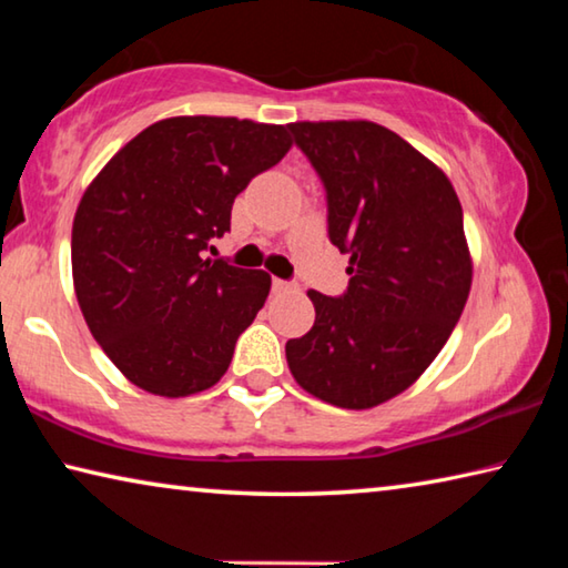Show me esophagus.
Wrapping results in <instances>:
<instances>
[{"label": "esophagus", "instance_id": "obj_1", "mask_svg": "<svg viewBox=\"0 0 568 568\" xmlns=\"http://www.w3.org/2000/svg\"><path fill=\"white\" fill-rule=\"evenodd\" d=\"M273 291H275V293H293V291H297V283L281 281V277H275V281H273Z\"/></svg>", "mask_w": 568, "mask_h": 568}]
</instances>
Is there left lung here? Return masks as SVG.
Masks as SVG:
<instances>
[{"mask_svg":"<svg viewBox=\"0 0 568 568\" xmlns=\"http://www.w3.org/2000/svg\"><path fill=\"white\" fill-rule=\"evenodd\" d=\"M328 192L348 291H307L315 323L285 343L297 386L331 406H381L434 363L468 301L474 261L446 172L383 124L291 122Z\"/></svg>","mask_w":568,"mask_h":568,"instance_id":"1","label":"left lung"}]
</instances>
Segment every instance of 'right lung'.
<instances>
[{"label": "right lung", "instance_id": "add662e5", "mask_svg": "<svg viewBox=\"0 0 568 568\" xmlns=\"http://www.w3.org/2000/svg\"><path fill=\"white\" fill-rule=\"evenodd\" d=\"M293 148L287 124L185 114L132 138L72 223V281L94 341L162 398L213 388L271 293V275L203 257L247 182Z\"/></svg>", "mask_w": 568, "mask_h": 568}]
</instances>
